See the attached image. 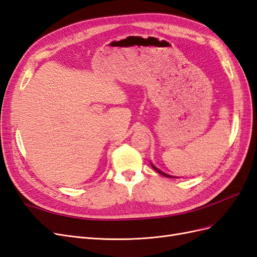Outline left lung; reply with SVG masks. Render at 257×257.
<instances>
[{
  "instance_id": "1",
  "label": "left lung",
  "mask_w": 257,
  "mask_h": 257,
  "mask_svg": "<svg viewBox=\"0 0 257 257\" xmlns=\"http://www.w3.org/2000/svg\"><path fill=\"white\" fill-rule=\"evenodd\" d=\"M150 164H151V166H152V168H153L154 170H157V172H158L159 174H161V175H163V176H165V177H167V178H178V177H173V176H170V175H167V174H165V173H163L162 170H160L159 168L155 167V166L152 164V163H150Z\"/></svg>"
}]
</instances>
